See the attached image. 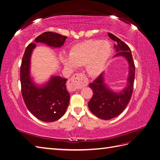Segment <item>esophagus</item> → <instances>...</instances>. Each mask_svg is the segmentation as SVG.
<instances>
[{"label": "esophagus", "instance_id": "34e87169", "mask_svg": "<svg viewBox=\"0 0 160 160\" xmlns=\"http://www.w3.org/2000/svg\"><path fill=\"white\" fill-rule=\"evenodd\" d=\"M88 80L85 75L77 73L71 77L67 83V88L71 91H74L88 85Z\"/></svg>", "mask_w": 160, "mask_h": 160}]
</instances>
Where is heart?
Wrapping results in <instances>:
<instances>
[{
    "label": "heart",
    "instance_id": "heart-1",
    "mask_svg": "<svg viewBox=\"0 0 160 160\" xmlns=\"http://www.w3.org/2000/svg\"><path fill=\"white\" fill-rule=\"evenodd\" d=\"M111 54V47L108 41H86L72 47L69 57H65L63 62L70 69L85 65L88 74L95 77L103 71Z\"/></svg>",
    "mask_w": 160,
    "mask_h": 160
}]
</instances>
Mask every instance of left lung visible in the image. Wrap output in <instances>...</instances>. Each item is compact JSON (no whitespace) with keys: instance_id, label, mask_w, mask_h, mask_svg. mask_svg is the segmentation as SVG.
Returning a JSON list of instances; mask_svg holds the SVG:
<instances>
[{"instance_id":"obj_1","label":"left lung","mask_w":160,"mask_h":160,"mask_svg":"<svg viewBox=\"0 0 160 160\" xmlns=\"http://www.w3.org/2000/svg\"><path fill=\"white\" fill-rule=\"evenodd\" d=\"M108 35L116 42L114 47L117 54L114 57H124L128 62L129 70L128 84L120 92L113 91L105 84L104 73H101L93 83L89 85L93 90V95L89 101L88 107L91 113L98 118L104 120L117 117L127 107L133 93L135 70L130 48L113 34L108 32Z\"/></svg>"}]
</instances>
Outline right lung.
Returning a JSON list of instances; mask_svg holds the SVG:
<instances>
[{
  "label": "right lung",
  "mask_w": 160,
  "mask_h": 160,
  "mask_svg": "<svg viewBox=\"0 0 160 160\" xmlns=\"http://www.w3.org/2000/svg\"><path fill=\"white\" fill-rule=\"evenodd\" d=\"M67 37L52 32H45L38 36L35 42L59 48L63 45ZM35 43H30L26 48L22 59L20 75L22 98L27 109L37 119L45 122L59 119L66 112L70 95L66 88L67 79L60 76H52L42 86H38L30 75L31 57Z\"/></svg>",
  "instance_id": "right-lung-1"
}]
</instances>
